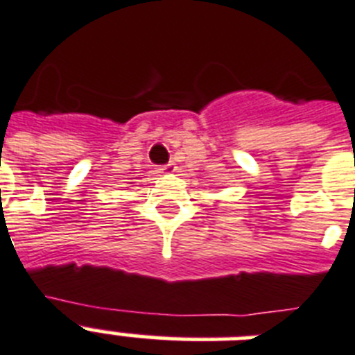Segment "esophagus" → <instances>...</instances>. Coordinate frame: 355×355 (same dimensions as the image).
<instances>
[{
  "label": "esophagus",
  "mask_w": 355,
  "mask_h": 355,
  "mask_svg": "<svg viewBox=\"0 0 355 355\" xmlns=\"http://www.w3.org/2000/svg\"><path fill=\"white\" fill-rule=\"evenodd\" d=\"M159 171L160 173H175L177 171V164L169 162V164H166V166H160Z\"/></svg>",
  "instance_id": "esophagus-1"
}]
</instances>
